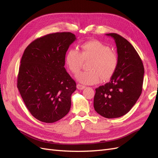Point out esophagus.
I'll list each match as a JSON object with an SVG mask.
<instances>
[{
	"label": "esophagus",
	"instance_id": "34e87169",
	"mask_svg": "<svg viewBox=\"0 0 158 158\" xmlns=\"http://www.w3.org/2000/svg\"><path fill=\"white\" fill-rule=\"evenodd\" d=\"M76 88H78V89H80V90H81V89H84L85 88V86H84V85H81V84H78L77 85H76Z\"/></svg>",
	"mask_w": 158,
	"mask_h": 158
}]
</instances>
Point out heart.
I'll return each instance as SVG.
<instances>
[{"mask_svg": "<svg viewBox=\"0 0 158 158\" xmlns=\"http://www.w3.org/2000/svg\"><path fill=\"white\" fill-rule=\"evenodd\" d=\"M89 71L81 72L76 76L83 84H95L101 78L107 80L112 77L118 65V56L114 51L102 42L91 40L81 45L80 52L74 49L68 51L65 63L72 73L77 74L84 62L89 61Z\"/></svg>", "mask_w": 158, "mask_h": 158, "instance_id": "obj_1", "label": "heart"}]
</instances>
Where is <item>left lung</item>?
<instances>
[{
	"mask_svg": "<svg viewBox=\"0 0 158 158\" xmlns=\"http://www.w3.org/2000/svg\"><path fill=\"white\" fill-rule=\"evenodd\" d=\"M115 41L118 65L109 82L95 89L94 107L103 117L125 115L135 106L142 91L144 69L134 47L117 33H107Z\"/></svg>",
	"mask_w": 158,
	"mask_h": 158,
	"instance_id": "1",
	"label": "left lung"
}]
</instances>
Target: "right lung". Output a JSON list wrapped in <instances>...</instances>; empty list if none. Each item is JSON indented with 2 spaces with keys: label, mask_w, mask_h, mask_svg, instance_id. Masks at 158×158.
I'll return each mask as SVG.
<instances>
[{
  "label": "right lung",
  "mask_w": 158,
  "mask_h": 158,
  "mask_svg": "<svg viewBox=\"0 0 158 158\" xmlns=\"http://www.w3.org/2000/svg\"><path fill=\"white\" fill-rule=\"evenodd\" d=\"M76 40L70 32L51 33L31 42L22 55L17 87L30 113L41 122L55 123L70 111L76 84L64 68L65 55Z\"/></svg>",
  "instance_id": "1"
}]
</instances>
